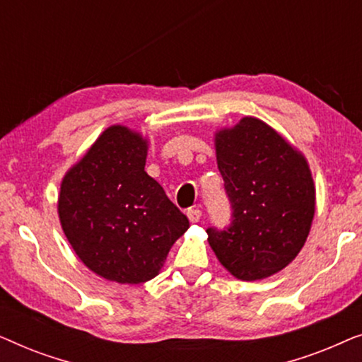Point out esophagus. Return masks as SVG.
<instances>
[{
	"label": "esophagus",
	"mask_w": 362,
	"mask_h": 362,
	"mask_svg": "<svg viewBox=\"0 0 362 362\" xmlns=\"http://www.w3.org/2000/svg\"><path fill=\"white\" fill-rule=\"evenodd\" d=\"M186 214H187V219H189L191 222H199L202 212L197 209V207H191V209H187Z\"/></svg>",
	"instance_id": "34e87169"
}]
</instances>
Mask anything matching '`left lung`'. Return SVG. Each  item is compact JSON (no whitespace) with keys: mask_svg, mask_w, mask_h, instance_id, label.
<instances>
[{"mask_svg":"<svg viewBox=\"0 0 362 362\" xmlns=\"http://www.w3.org/2000/svg\"><path fill=\"white\" fill-rule=\"evenodd\" d=\"M216 155L232 221L207 240L239 280H262L298 255L315 216V185L305 156L259 118L216 133Z\"/></svg>","mask_w":362,"mask_h":362,"instance_id":"8db88e82","label":"left lung"}]
</instances>
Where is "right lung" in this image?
<instances>
[{"label": "right lung", "mask_w": 362, "mask_h": 362, "mask_svg": "<svg viewBox=\"0 0 362 362\" xmlns=\"http://www.w3.org/2000/svg\"><path fill=\"white\" fill-rule=\"evenodd\" d=\"M148 143L140 133L107 128L64 176L59 219L93 274L118 284L158 275L189 221L146 175Z\"/></svg>", "instance_id": "add662e5"}]
</instances>
